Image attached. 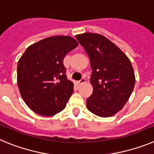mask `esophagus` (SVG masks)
I'll use <instances>...</instances> for the list:
<instances>
[{
    "label": "esophagus",
    "mask_w": 154,
    "mask_h": 154,
    "mask_svg": "<svg viewBox=\"0 0 154 154\" xmlns=\"http://www.w3.org/2000/svg\"><path fill=\"white\" fill-rule=\"evenodd\" d=\"M85 81H86V79L84 78V77H82V78L80 79V80L78 81V84H84V83H85Z\"/></svg>",
    "instance_id": "34e87169"
}]
</instances>
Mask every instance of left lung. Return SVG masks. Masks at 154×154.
Returning a JSON list of instances; mask_svg holds the SVG:
<instances>
[{
	"label": "left lung",
	"mask_w": 154,
	"mask_h": 154,
	"mask_svg": "<svg viewBox=\"0 0 154 154\" xmlns=\"http://www.w3.org/2000/svg\"><path fill=\"white\" fill-rule=\"evenodd\" d=\"M91 61L93 86L87 109L97 116L109 117L120 111L135 85L132 64L127 55L104 36L94 33L76 35Z\"/></svg>",
	"instance_id": "8db88e82"
}]
</instances>
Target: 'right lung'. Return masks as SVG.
<instances>
[{"label":"right lung","instance_id":"obj_1","mask_svg":"<svg viewBox=\"0 0 154 154\" xmlns=\"http://www.w3.org/2000/svg\"><path fill=\"white\" fill-rule=\"evenodd\" d=\"M78 46L70 36L47 37L29 46L17 63V85L30 110L50 117L63 110L74 92L63 58Z\"/></svg>","mask_w":154,"mask_h":154}]
</instances>
